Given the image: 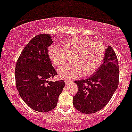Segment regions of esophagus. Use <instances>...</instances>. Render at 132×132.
Instances as JSON below:
<instances>
[{
	"mask_svg": "<svg viewBox=\"0 0 132 132\" xmlns=\"http://www.w3.org/2000/svg\"><path fill=\"white\" fill-rule=\"evenodd\" d=\"M70 82H71V81L68 80V79H65V83L66 85H67V84H69Z\"/></svg>",
	"mask_w": 132,
	"mask_h": 132,
	"instance_id": "1",
	"label": "esophagus"
}]
</instances>
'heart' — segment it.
<instances>
[{"label":"heart","instance_id":"1","mask_svg":"<svg viewBox=\"0 0 132 132\" xmlns=\"http://www.w3.org/2000/svg\"><path fill=\"white\" fill-rule=\"evenodd\" d=\"M62 45V48L52 45L48 50V54L56 66L64 64L71 57V63L58 69L59 75L62 78L70 80L80 77L82 74L90 75L100 67L105 57V46L85 37L69 38Z\"/></svg>","mask_w":132,"mask_h":132}]
</instances>
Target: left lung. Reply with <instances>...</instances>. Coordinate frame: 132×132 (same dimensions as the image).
I'll list each match as a JSON object with an SVG mask.
<instances>
[{
	"instance_id": "8db88e82",
	"label": "left lung",
	"mask_w": 132,
	"mask_h": 132,
	"mask_svg": "<svg viewBox=\"0 0 132 132\" xmlns=\"http://www.w3.org/2000/svg\"><path fill=\"white\" fill-rule=\"evenodd\" d=\"M119 76L118 57L109 46L99 69L88 78L75 81L78 87L73 97L75 108L85 114L96 113L103 108L118 88Z\"/></svg>"
}]
</instances>
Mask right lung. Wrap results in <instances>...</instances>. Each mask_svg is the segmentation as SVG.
I'll return each mask as SVG.
<instances>
[{
    "instance_id": "right-lung-1",
    "label": "right lung",
    "mask_w": 132,
    "mask_h": 132,
    "mask_svg": "<svg viewBox=\"0 0 132 132\" xmlns=\"http://www.w3.org/2000/svg\"><path fill=\"white\" fill-rule=\"evenodd\" d=\"M49 34H39L31 39L16 63V86L24 102L35 111L45 113L57 106L64 81H48L57 75L48 55L53 43Z\"/></svg>"
}]
</instances>
